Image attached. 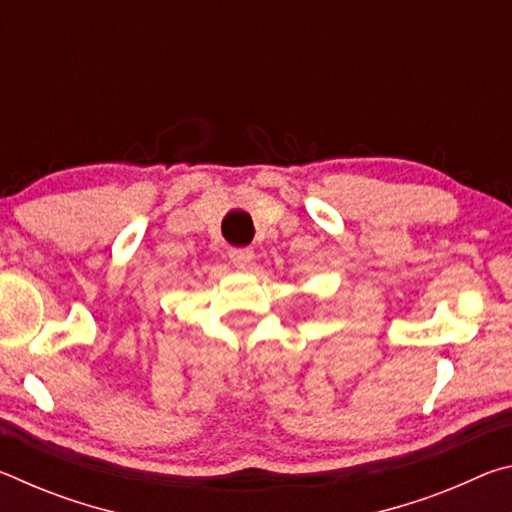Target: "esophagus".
I'll return each mask as SVG.
<instances>
[{
    "label": "esophagus",
    "mask_w": 512,
    "mask_h": 512,
    "mask_svg": "<svg viewBox=\"0 0 512 512\" xmlns=\"http://www.w3.org/2000/svg\"><path fill=\"white\" fill-rule=\"evenodd\" d=\"M230 262L235 264V268H248V264L253 262V250L250 248H230Z\"/></svg>",
    "instance_id": "obj_1"
}]
</instances>
